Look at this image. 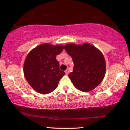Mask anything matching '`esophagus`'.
<instances>
[{
  "mask_svg": "<svg viewBox=\"0 0 130 130\" xmlns=\"http://www.w3.org/2000/svg\"><path fill=\"white\" fill-rule=\"evenodd\" d=\"M65 74H67V75H68V74H69V71H68V70L67 69V70H65Z\"/></svg>",
  "mask_w": 130,
  "mask_h": 130,
  "instance_id": "34e87169",
  "label": "esophagus"
}]
</instances>
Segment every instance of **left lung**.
<instances>
[{"label":"left lung","mask_w":130,"mask_h":130,"mask_svg":"<svg viewBox=\"0 0 130 130\" xmlns=\"http://www.w3.org/2000/svg\"><path fill=\"white\" fill-rule=\"evenodd\" d=\"M64 49L73 61V71L68 76L74 87L84 92L93 90L106 74V61L101 51L87 43H68Z\"/></svg>","instance_id":"left-lung-1"}]
</instances>
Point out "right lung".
Instances as JSON below:
<instances>
[{"instance_id": "right-lung-1", "label": "right lung", "mask_w": 130, "mask_h": 130, "mask_svg": "<svg viewBox=\"0 0 130 130\" xmlns=\"http://www.w3.org/2000/svg\"><path fill=\"white\" fill-rule=\"evenodd\" d=\"M63 50L62 44L43 43L32 49L27 55L24 63V75L30 86L36 92L47 94L57 87L65 75L59 68L57 55Z\"/></svg>"}]
</instances>
